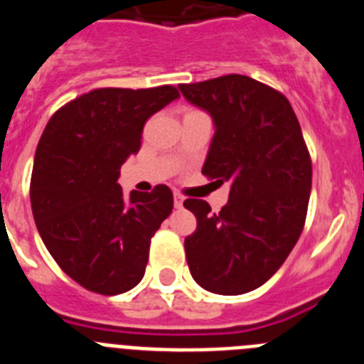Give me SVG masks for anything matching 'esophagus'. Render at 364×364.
Wrapping results in <instances>:
<instances>
[{
	"mask_svg": "<svg viewBox=\"0 0 364 364\" xmlns=\"http://www.w3.org/2000/svg\"><path fill=\"white\" fill-rule=\"evenodd\" d=\"M184 205V197L182 195H178V193H175V208L176 210H180Z\"/></svg>",
	"mask_w": 364,
	"mask_h": 364,
	"instance_id": "1",
	"label": "esophagus"
}]
</instances>
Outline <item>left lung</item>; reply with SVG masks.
I'll list each match as a JSON object with an SVG mask.
<instances>
[{
    "mask_svg": "<svg viewBox=\"0 0 364 364\" xmlns=\"http://www.w3.org/2000/svg\"><path fill=\"white\" fill-rule=\"evenodd\" d=\"M191 104L215 122L202 175L230 182L218 213L188 198L197 230L186 237L193 279L204 290L240 295L264 284L297 244L308 213L311 159L290 102L242 74L180 83Z\"/></svg>",
    "mask_w": 364,
    "mask_h": 364,
    "instance_id": "left-lung-1",
    "label": "left lung"
}]
</instances>
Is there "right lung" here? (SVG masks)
Wrapping results in <instances>:
<instances>
[{
  "instance_id": "1",
  "label": "right lung",
  "mask_w": 364,
  "mask_h": 364,
  "mask_svg": "<svg viewBox=\"0 0 364 364\" xmlns=\"http://www.w3.org/2000/svg\"><path fill=\"white\" fill-rule=\"evenodd\" d=\"M175 98V85L100 87L45 125L31 176L32 215L56 264L85 290L118 295L142 281L173 193L159 184L125 198L118 176L142 146L146 122Z\"/></svg>"
}]
</instances>
